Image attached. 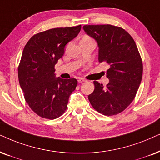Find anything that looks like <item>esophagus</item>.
<instances>
[{"mask_svg":"<svg viewBox=\"0 0 160 160\" xmlns=\"http://www.w3.org/2000/svg\"><path fill=\"white\" fill-rule=\"evenodd\" d=\"M86 80H85L84 78H79L78 79V82H80V83H82V82H86Z\"/></svg>","mask_w":160,"mask_h":160,"instance_id":"esophagus-1","label":"esophagus"}]
</instances>
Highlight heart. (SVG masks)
Returning a JSON list of instances; mask_svg holds the SVG:
<instances>
[{
	"label": "heart",
	"instance_id": "1",
	"mask_svg": "<svg viewBox=\"0 0 160 160\" xmlns=\"http://www.w3.org/2000/svg\"><path fill=\"white\" fill-rule=\"evenodd\" d=\"M83 39H90V38H88V37H85V38H83Z\"/></svg>",
	"mask_w": 160,
	"mask_h": 160
}]
</instances>
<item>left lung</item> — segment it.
<instances>
[{
	"instance_id": "obj_1",
	"label": "left lung",
	"mask_w": 160,
	"mask_h": 160,
	"mask_svg": "<svg viewBox=\"0 0 160 160\" xmlns=\"http://www.w3.org/2000/svg\"><path fill=\"white\" fill-rule=\"evenodd\" d=\"M85 32L98 43V60L110 66L106 87L94 81L88 100L106 116L122 112L134 100L142 78V62L134 39L125 29L112 25H86Z\"/></svg>"
}]
</instances>
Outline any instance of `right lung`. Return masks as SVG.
I'll list each match as a JSON object with an SVG mask.
<instances>
[{"mask_svg": "<svg viewBox=\"0 0 160 160\" xmlns=\"http://www.w3.org/2000/svg\"><path fill=\"white\" fill-rule=\"evenodd\" d=\"M81 25L40 32L26 44L18 66V80L24 98L38 116L54 120L65 112L78 80L57 78L54 66L66 44L76 38Z\"/></svg>", "mask_w": 160, "mask_h": 160, "instance_id": "right-lung-1", "label": "right lung"}]
</instances>
